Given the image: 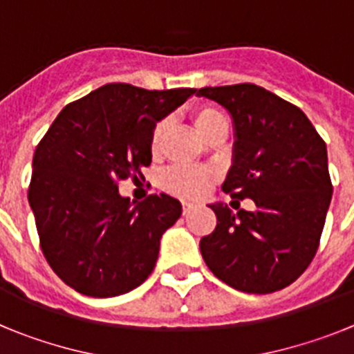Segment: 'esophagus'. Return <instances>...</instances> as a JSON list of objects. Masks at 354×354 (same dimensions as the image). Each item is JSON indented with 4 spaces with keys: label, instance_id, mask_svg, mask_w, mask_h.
I'll use <instances>...</instances> for the list:
<instances>
[{
    "label": "esophagus",
    "instance_id": "esophagus-1",
    "mask_svg": "<svg viewBox=\"0 0 354 354\" xmlns=\"http://www.w3.org/2000/svg\"><path fill=\"white\" fill-rule=\"evenodd\" d=\"M193 207H195V205L189 204V202H183V212H184V214H187L189 211H193Z\"/></svg>",
    "mask_w": 354,
    "mask_h": 354
}]
</instances>
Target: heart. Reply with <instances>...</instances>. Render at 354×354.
<instances>
[{"mask_svg": "<svg viewBox=\"0 0 354 354\" xmlns=\"http://www.w3.org/2000/svg\"><path fill=\"white\" fill-rule=\"evenodd\" d=\"M192 118L198 131L204 138L218 127L227 126V117L223 111H220L214 106L200 104L192 109ZM168 133V120H158L150 131L149 149L152 156H159L165 145ZM214 179V171L204 167H175L168 170L162 177V187L168 193L180 198H196V196L204 195V192L209 187V184Z\"/></svg>", "mask_w": 354, "mask_h": 354, "instance_id": "b5f03b06", "label": "heart"}]
</instances>
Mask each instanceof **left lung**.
<instances>
[{
	"mask_svg": "<svg viewBox=\"0 0 354 354\" xmlns=\"http://www.w3.org/2000/svg\"><path fill=\"white\" fill-rule=\"evenodd\" d=\"M232 115L234 165L223 184L232 198H252L237 216L212 204L216 228L200 239L209 270L243 292L280 290L308 268L319 248L331 186L326 143L298 106L252 83L205 86Z\"/></svg>",
	"mask_w": 354,
	"mask_h": 354,
	"instance_id": "obj_1",
	"label": "left lung"
}]
</instances>
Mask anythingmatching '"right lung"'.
I'll return each instance as SVG.
<instances>
[{"label":"right lung","instance_id":"1","mask_svg":"<svg viewBox=\"0 0 354 354\" xmlns=\"http://www.w3.org/2000/svg\"><path fill=\"white\" fill-rule=\"evenodd\" d=\"M195 88L145 90L109 83L62 109L33 154L28 202L44 257L77 292L126 294L154 270L162 232L183 205L149 195L133 205L118 183L142 177L150 131Z\"/></svg>","mask_w":354,"mask_h":354}]
</instances>
